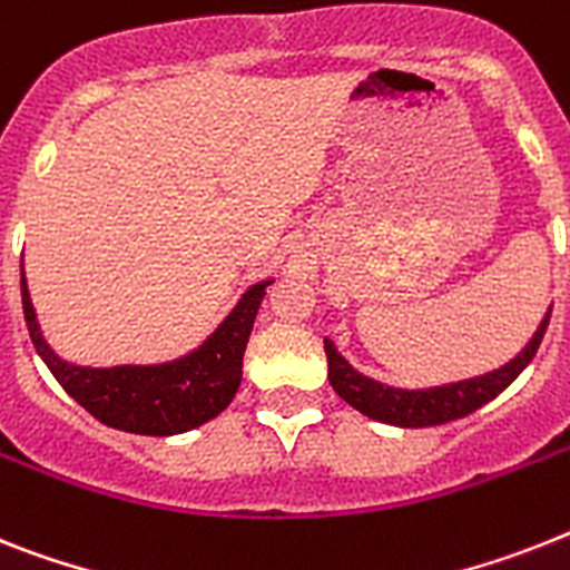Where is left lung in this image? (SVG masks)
Here are the masks:
<instances>
[{"label": "left lung", "mask_w": 570, "mask_h": 570, "mask_svg": "<svg viewBox=\"0 0 570 570\" xmlns=\"http://www.w3.org/2000/svg\"><path fill=\"white\" fill-rule=\"evenodd\" d=\"M550 308L542 317L539 328L533 332L524 350L515 358L507 361L498 370H489L483 375H472L463 381H449V384H434V387H393V384H381L370 375L358 373L350 361L337 352L332 337H323L326 343V361H328V381L335 387L343 402H350L355 411L375 422H387L399 428H425V425H443V422L469 416L478 407L507 390L512 381L519 379L521 370L533 361L535 350L544 337L548 328Z\"/></svg>", "instance_id": "left-lung-1"}]
</instances>
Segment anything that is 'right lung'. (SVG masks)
Masks as SVG:
<instances>
[{
    "label": "right lung",
    "mask_w": 570,
    "mask_h": 570,
    "mask_svg": "<svg viewBox=\"0 0 570 570\" xmlns=\"http://www.w3.org/2000/svg\"><path fill=\"white\" fill-rule=\"evenodd\" d=\"M22 312L31 343L60 387L98 422L127 434L174 436L215 420L238 393L253 320L274 279H258L238 296L215 332L195 350L163 364L83 366L63 361L42 337L22 267Z\"/></svg>",
    "instance_id": "1"
}]
</instances>
